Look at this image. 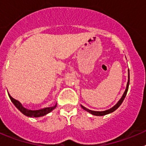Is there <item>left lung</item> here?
<instances>
[{
	"instance_id": "8db88e82",
	"label": "left lung",
	"mask_w": 146,
	"mask_h": 146,
	"mask_svg": "<svg viewBox=\"0 0 146 146\" xmlns=\"http://www.w3.org/2000/svg\"><path fill=\"white\" fill-rule=\"evenodd\" d=\"M129 78H128V82H127V85H126V90H125L124 93H123V96H122V97L121 98V99H120L119 101H118V102L115 105L113 108H110V110H105V111H102V112H98V111H93V110H90L87 109V108H86L85 107L82 106L81 105V107H82L83 109L85 110H86V111H88V113H90L92 115H98V116H101V115H107V114H109V113H113V112H114L115 110L116 109H118V108H119V106L121 105V104H122V102H123V99H124V98L126 97V94H127V91H128V88H129Z\"/></svg>"
}]
</instances>
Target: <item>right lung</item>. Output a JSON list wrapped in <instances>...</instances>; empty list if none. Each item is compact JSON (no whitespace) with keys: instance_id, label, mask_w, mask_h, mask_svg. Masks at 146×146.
Instances as JSON below:
<instances>
[{"instance_id":"1","label":"right lung","mask_w":146,"mask_h":146,"mask_svg":"<svg viewBox=\"0 0 146 146\" xmlns=\"http://www.w3.org/2000/svg\"><path fill=\"white\" fill-rule=\"evenodd\" d=\"M9 96L10 99L11 100V102H13V104H15L16 108H17L22 113H23L24 115H27L28 117H33V118H37V117H41V116H44L47 113H50V112L52 111V110L55 109L57 106V104H55V106L53 107H50V108H44V109L42 110H28L26 108H25L22 105L21 103L20 102H18L17 100L15 99L14 98L11 97V96L9 94Z\"/></svg>"}]
</instances>
